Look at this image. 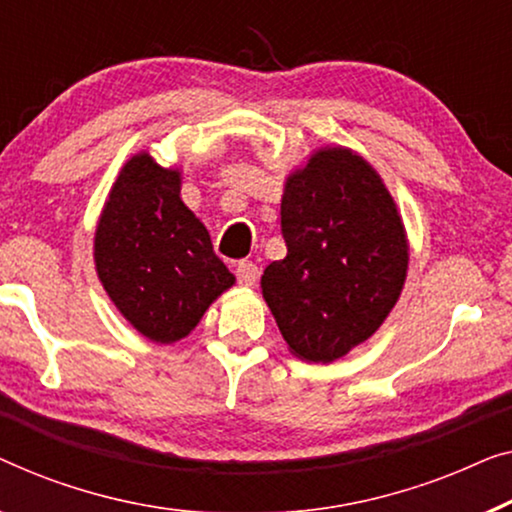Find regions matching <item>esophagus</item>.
<instances>
[{
    "label": "esophagus",
    "instance_id": "34e87169",
    "mask_svg": "<svg viewBox=\"0 0 512 512\" xmlns=\"http://www.w3.org/2000/svg\"><path fill=\"white\" fill-rule=\"evenodd\" d=\"M236 278H239V285L253 287L259 278L257 264L250 262V259H243V262L236 264Z\"/></svg>",
    "mask_w": 512,
    "mask_h": 512
}]
</instances>
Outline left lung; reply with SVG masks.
Segmentation results:
<instances>
[{
	"instance_id": "left-lung-1",
	"label": "left lung",
	"mask_w": 512,
	"mask_h": 512,
	"mask_svg": "<svg viewBox=\"0 0 512 512\" xmlns=\"http://www.w3.org/2000/svg\"><path fill=\"white\" fill-rule=\"evenodd\" d=\"M287 255L262 297L294 357L329 364L376 334L401 297L408 236L376 169L345 146H322L285 178Z\"/></svg>"
}]
</instances>
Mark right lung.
Segmentation results:
<instances>
[{
	"label": "right lung",
	"instance_id": "1",
	"mask_svg": "<svg viewBox=\"0 0 512 512\" xmlns=\"http://www.w3.org/2000/svg\"><path fill=\"white\" fill-rule=\"evenodd\" d=\"M183 171L148 150L122 164L95 229V269L122 318L148 341L169 345L199 325L236 283L211 236L181 197Z\"/></svg>",
	"mask_w": 512,
	"mask_h": 512
}]
</instances>
